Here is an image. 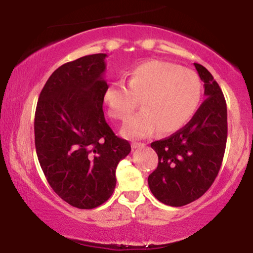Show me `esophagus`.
<instances>
[{"label": "esophagus", "instance_id": "1", "mask_svg": "<svg viewBox=\"0 0 253 253\" xmlns=\"http://www.w3.org/2000/svg\"><path fill=\"white\" fill-rule=\"evenodd\" d=\"M145 144L143 143H133L132 144V148H144Z\"/></svg>", "mask_w": 253, "mask_h": 253}]
</instances>
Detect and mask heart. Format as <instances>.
<instances>
[{"label":"heart","mask_w":253,"mask_h":253,"mask_svg":"<svg viewBox=\"0 0 253 253\" xmlns=\"http://www.w3.org/2000/svg\"><path fill=\"white\" fill-rule=\"evenodd\" d=\"M129 87L121 82L110 83L103 93V102L113 119L124 121L143 98L144 109L124 126L122 133L143 138L159 129L162 134L182 130L198 112L203 100L199 75L172 62L150 60L137 64L129 72Z\"/></svg>","instance_id":"heart-1"}]
</instances>
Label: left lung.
Segmentation results:
<instances>
[{"label": "left lung", "instance_id": "1", "mask_svg": "<svg viewBox=\"0 0 253 253\" xmlns=\"http://www.w3.org/2000/svg\"><path fill=\"white\" fill-rule=\"evenodd\" d=\"M206 95L193 119L182 130L153 141L159 164L148 176L155 198L179 207L200 198L220 170L227 143V105L220 86L202 64L195 63Z\"/></svg>", "mask_w": 253, "mask_h": 253}]
</instances>
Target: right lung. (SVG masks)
Returning a JSON list of instances; mask_svg holds the SVG:
<instances>
[{"instance_id":"1","label":"right lung","mask_w":253,"mask_h":253,"mask_svg":"<svg viewBox=\"0 0 253 253\" xmlns=\"http://www.w3.org/2000/svg\"><path fill=\"white\" fill-rule=\"evenodd\" d=\"M106 54H93L56 69L38 100L34 137L38 160L55 193L82 210L109 199L116 167L130 153L102 110Z\"/></svg>"}]
</instances>
